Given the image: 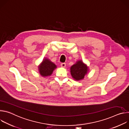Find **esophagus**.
<instances>
[{"label": "esophagus", "instance_id": "1", "mask_svg": "<svg viewBox=\"0 0 129 129\" xmlns=\"http://www.w3.org/2000/svg\"><path fill=\"white\" fill-rule=\"evenodd\" d=\"M61 67H62L64 68V67H65V66H66V64H65V63H62V64H61Z\"/></svg>", "mask_w": 129, "mask_h": 129}]
</instances>
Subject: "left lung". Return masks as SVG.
Wrapping results in <instances>:
<instances>
[{"mask_svg":"<svg viewBox=\"0 0 129 129\" xmlns=\"http://www.w3.org/2000/svg\"><path fill=\"white\" fill-rule=\"evenodd\" d=\"M89 71V68L82 60H78L71 66L70 71L72 78L75 81H79L84 79Z\"/></svg>","mask_w":129,"mask_h":129,"instance_id":"obj_1","label":"left lung"}]
</instances>
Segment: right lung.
<instances>
[{
    "label": "right lung",
    "instance_id": "1",
    "mask_svg": "<svg viewBox=\"0 0 129 129\" xmlns=\"http://www.w3.org/2000/svg\"><path fill=\"white\" fill-rule=\"evenodd\" d=\"M57 67V66L49 59L44 58L42 62L38 66L39 74L43 77L50 76Z\"/></svg>",
    "mask_w": 129,
    "mask_h": 129
}]
</instances>
